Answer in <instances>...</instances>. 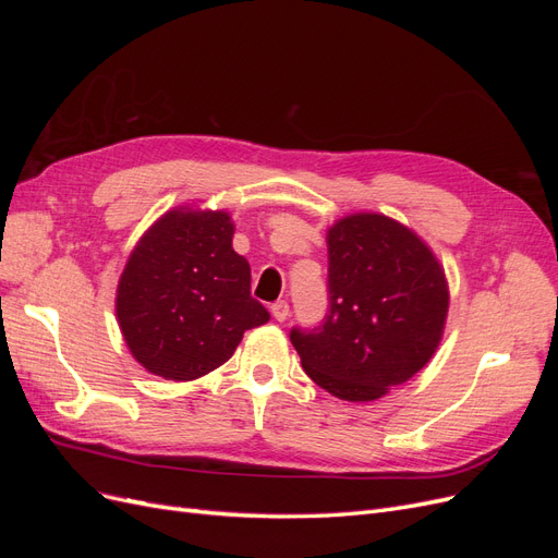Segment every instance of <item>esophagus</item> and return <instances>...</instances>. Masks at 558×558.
<instances>
[{
  "label": "esophagus",
  "instance_id": "1",
  "mask_svg": "<svg viewBox=\"0 0 558 558\" xmlns=\"http://www.w3.org/2000/svg\"><path fill=\"white\" fill-rule=\"evenodd\" d=\"M289 302H286V300H277L275 302V305H272V316L277 318V320H286V318H289Z\"/></svg>",
  "mask_w": 558,
  "mask_h": 558
}]
</instances>
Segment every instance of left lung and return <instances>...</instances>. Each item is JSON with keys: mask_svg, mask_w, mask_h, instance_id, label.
I'll return each instance as SVG.
<instances>
[{"mask_svg": "<svg viewBox=\"0 0 558 558\" xmlns=\"http://www.w3.org/2000/svg\"><path fill=\"white\" fill-rule=\"evenodd\" d=\"M324 324L291 330L314 384L340 400L373 402L412 379L440 347L449 286L414 230L375 211L335 221Z\"/></svg>", "mask_w": 558, "mask_h": 558, "instance_id": "1", "label": "left lung"}]
</instances>
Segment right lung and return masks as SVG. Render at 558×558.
<instances>
[{
	"mask_svg": "<svg viewBox=\"0 0 558 558\" xmlns=\"http://www.w3.org/2000/svg\"><path fill=\"white\" fill-rule=\"evenodd\" d=\"M223 209L174 207L134 244L116 289L123 340L150 375L191 381L223 365L269 320Z\"/></svg>",
	"mask_w": 558,
	"mask_h": 558,
	"instance_id": "add662e5",
	"label": "right lung"
}]
</instances>
